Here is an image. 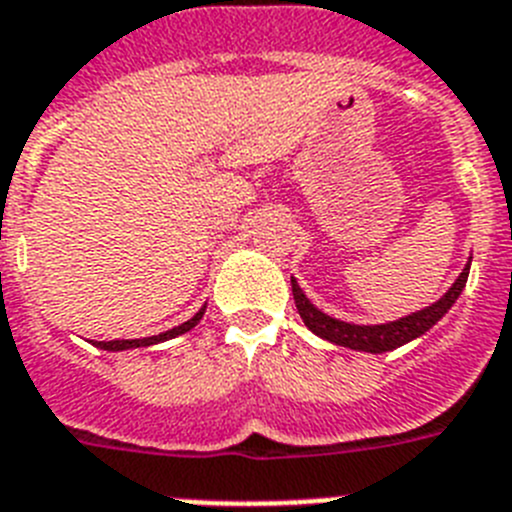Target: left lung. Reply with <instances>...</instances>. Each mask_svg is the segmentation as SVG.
I'll return each instance as SVG.
<instances>
[{
    "label": "left lung",
    "mask_w": 512,
    "mask_h": 512,
    "mask_svg": "<svg viewBox=\"0 0 512 512\" xmlns=\"http://www.w3.org/2000/svg\"><path fill=\"white\" fill-rule=\"evenodd\" d=\"M466 278H469V265L464 268V273L456 278L448 293L443 299L435 301L433 306L428 309L415 311L410 317L397 319V322H389V324H348V322H340V319H332L327 314L317 309V306L311 304L309 299L304 296V291L299 288V283L291 278V291H293V301H296V309H299L301 319L304 324L309 327L314 335L324 337V340L335 342V345H342V348H350V350H363V353H386V350H394L404 342L415 340V337L425 335V332L433 327L438 319L446 314L448 309L453 306V301L459 299V293L464 291L466 286Z\"/></svg>",
    "instance_id": "left-lung-1"
}]
</instances>
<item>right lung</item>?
<instances>
[{
    "mask_svg": "<svg viewBox=\"0 0 512 512\" xmlns=\"http://www.w3.org/2000/svg\"><path fill=\"white\" fill-rule=\"evenodd\" d=\"M203 311H206V309L198 311V314H195L193 319H188V322H182L180 327H172V330L162 332V335L144 337V340H110V342H92V345H97V348H102V350H128V348H144V345H154V342L170 340V337H177V335H182V332L193 330L195 324L201 322Z\"/></svg>",
    "mask_w": 512,
    "mask_h": 512,
    "instance_id": "obj_1",
    "label": "right lung"
}]
</instances>
